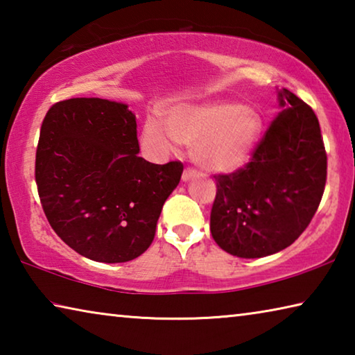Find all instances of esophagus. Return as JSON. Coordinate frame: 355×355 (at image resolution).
<instances>
[{
	"mask_svg": "<svg viewBox=\"0 0 355 355\" xmlns=\"http://www.w3.org/2000/svg\"><path fill=\"white\" fill-rule=\"evenodd\" d=\"M196 175H197V171L196 169H192V167H184L182 180H183V182H189V180L194 178Z\"/></svg>",
	"mask_w": 355,
	"mask_h": 355,
	"instance_id": "1",
	"label": "esophagus"
}]
</instances>
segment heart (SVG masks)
I'll use <instances>...</instances> for the list:
<instances>
[{
  "label": "heart",
  "mask_w": 355,
  "mask_h": 355,
  "mask_svg": "<svg viewBox=\"0 0 355 355\" xmlns=\"http://www.w3.org/2000/svg\"><path fill=\"white\" fill-rule=\"evenodd\" d=\"M166 126L150 117L144 123L142 141L148 150L164 155L173 141L191 146V156L203 169L233 172L252 158L263 131L260 114L241 103L177 106L167 114Z\"/></svg>",
  "instance_id": "b5f03b06"
}]
</instances>
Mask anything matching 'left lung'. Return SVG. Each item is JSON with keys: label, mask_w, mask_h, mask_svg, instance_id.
Masks as SVG:
<instances>
[{"label": "left lung", "mask_w": 355, "mask_h": 355, "mask_svg": "<svg viewBox=\"0 0 355 355\" xmlns=\"http://www.w3.org/2000/svg\"><path fill=\"white\" fill-rule=\"evenodd\" d=\"M282 111L248 164L218 173L209 230L222 250L260 258L291 245L313 219L327 178V155L313 110L288 89Z\"/></svg>", "instance_id": "obj_1"}]
</instances>
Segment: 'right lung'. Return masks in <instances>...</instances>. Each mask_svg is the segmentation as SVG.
<instances>
[{"label":"right lung","instance_id":"1","mask_svg":"<svg viewBox=\"0 0 355 355\" xmlns=\"http://www.w3.org/2000/svg\"><path fill=\"white\" fill-rule=\"evenodd\" d=\"M135 114L103 98L58 101L42 122L35 183L56 235L78 254L123 263L144 254L183 164L148 163Z\"/></svg>","mask_w":355,"mask_h":355}]
</instances>
